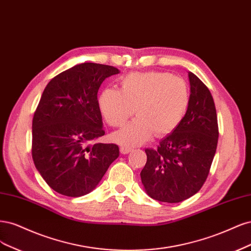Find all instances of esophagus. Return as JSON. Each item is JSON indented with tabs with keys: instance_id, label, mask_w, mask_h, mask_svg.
Returning <instances> with one entry per match:
<instances>
[{
	"instance_id": "34e87169",
	"label": "esophagus",
	"mask_w": 251,
	"mask_h": 251,
	"mask_svg": "<svg viewBox=\"0 0 251 251\" xmlns=\"http://www.w3.org/2000/svg\"><path fill=\"white\" fill-rule=\"evenodd\" d=\"M120 151H121V153H122V154H128V153L131 151V148H129L127 146H122L120 148Z\"/></svg>"
}]
</instances>
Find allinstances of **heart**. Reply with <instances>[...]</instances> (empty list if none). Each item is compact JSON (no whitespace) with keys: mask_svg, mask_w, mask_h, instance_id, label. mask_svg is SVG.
<instances>
[{"mask_svg":"<svg viewBox=\"0 0 251 251\" xmlns=\"http://www.w3.org/2000/svg\"><path fill=\"white\" fill-rule=\"evenodd\" d=\"M189 102V87L182 78L157 72L129 74L121 81L120 91L106 88L98 98L109 126H122L133 112L137 116L112 135L124 146L143 144L152 132L156 136L172 132L187 114Z\"/></svg>","mask_w":251,"mask_h":251,"instance_id":"b5f03b06","label":"heart"}]
</instances>
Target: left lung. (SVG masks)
Returning <instances> with one entry per match:
<instances>
[{"label":"left lung","instance_id":"8db88e82","mask_svg":"<svg viewBox=\"0 0 251 251\" xmlns=\"http://www.w3.org/2000/svg\"><path fill=\"white\" fill-rule=\"evenodd\" d=\"M190 102L181 123L159 142L146 149L147 163L141 172L148 195L158 201L177 203L202 188L217 149L218 121L214 99L205 84L189 72Z\"/></svg>","mask_w":251,"mask_h":251}]
</instances>
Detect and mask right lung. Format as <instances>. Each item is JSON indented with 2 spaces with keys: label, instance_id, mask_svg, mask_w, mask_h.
Masks as SVG:
<instances>
[{
  "label": "right lung",
  "instance_id": "add662e5",
  "mask_svg": "<svg viewBox=\"0 0 251 251\" xmlns=\"http://www.w3.org/2000/svg\"><path fill=\"white\" fill-rule=\"evenodd\" d=\"M119 73L84 62L60 73L45 88L32 122V158L48 185L61 195L92 192L119 157L116 144L88 145L105 133L99 87Z\"/></svg>",
  "mask_w": 251,
  "mask_h": 251
}]
</instances>
